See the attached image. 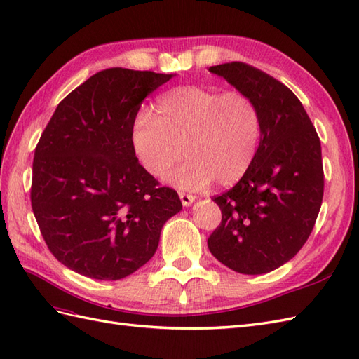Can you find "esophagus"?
<instances>
[{"label": "esophagus", "mask_w": 359, "mask_h": 359, "mask_svg": "<svg viewBox=\"0 0 359 359\" xmlns=\"http://www.w3.org/2000/svg\"><path fill=\"white\" fill-rule=\"evenodd\" d=\"M179 196H180V200H182V205L183 206H189L192 201L196 200V196H192V194H185V192H179Z\"/></svg>", "instance_id": "esophagus-1"}]
</instances>
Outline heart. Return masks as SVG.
<instances>
[{"mask_svg":"<svg viewBox=\"0 0 359 359\" xmlns=\"http://www.w3.org/2000/svg\"><path fill=\"white\" fill-rule=\"evenodd\" d=\"M156 112L137 110L130 126L133 153L151 177H163L183 151L189 161L170 176L180 189H205L214 180L231 187L250 170L262 124L244 92L177 86L159 97Z\"/></svg>","mask_w":359,"mask_h":359,"instance_id":"1","label":"heart"}]
</instances>
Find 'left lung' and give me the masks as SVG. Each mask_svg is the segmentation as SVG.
<instances>
[{"label": "left lung", "mask_w": 359, "mask_h": 359, "mask_svg": "<svg viewBox=\"0 0 359 359\" xmlns=\"http://www.w3.org/2000/svg\"><path fill=\"white\" fill-rule=\"evenodd\" d=\"M249 95L261 115V142L245 176L215 196L222 223L208 247L226 267L269 273L306 243L323 200L320 137L300 100L279 80L243 62L210 67Z\"/></svg>", "instance_id": "8db88e82"}]
</instances>
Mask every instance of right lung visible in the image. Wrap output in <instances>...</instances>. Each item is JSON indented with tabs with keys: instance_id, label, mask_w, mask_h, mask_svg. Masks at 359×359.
<instances>
[{
	"instance_id": "add662e5",
	"label": "right lung",
	"mask_w": 359,
	"mask_h": 359,
	"mask_svg": "<svg viewBox=\"0 0 359 359\" xmlns=\"http://www.w3.org/2000/svg\"><path fill=\"white\" fill-rule=\"evenodd\" d=\"M172 74L109 68L63 98L36 145L32 209L50 252L79 274L118 280L151 259L177 192L137 162L130 126Z\"/></svg>"
}]
</instances>
